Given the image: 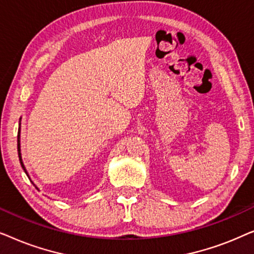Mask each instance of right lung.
Masks as SVG:
<instances>
[{"instance_id":"right-lung-1","label":"right lung","mask_w":254,"mask_h":254,"mask_svg":"<svg viewBox=\"0 0 254 254\" xmlns=\"http://www.w3.org/2000/svg\"><path fill=\"white\" fill-rule=\"evenodd\" d=\"M20 119H22V118H20ZM20 119H19V129H18V135H17V150H18V157H19V162H20V165H22V168H23V170H24V172L26 173V176L29 177V179H30V176L27 175V171H26V169H25V166H24V163H23V159H22V154H20ZM32 184H33V182H32ZM34 185V184H33ZM36 186V185H34ZM36 189L38 190V187L36 186Z\"/></svg>"}]
</instances>
